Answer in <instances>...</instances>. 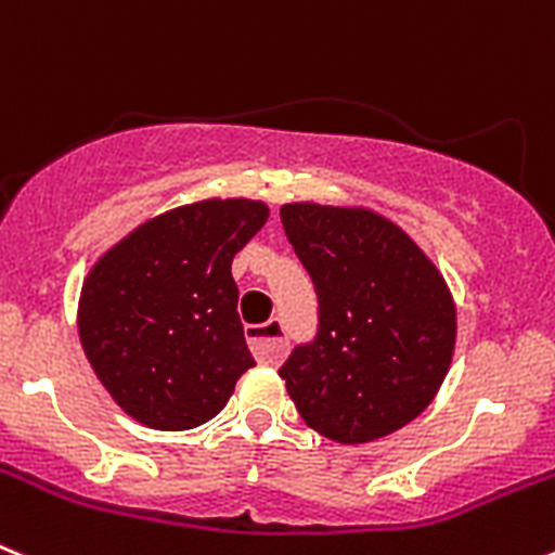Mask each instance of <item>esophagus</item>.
Segmentation results:
<instances>
[{"label":"esophagus","instance_id":"1","mask_svg":"<svg viewBox=\"0 0 555 555\" xmlns=\"http://www.w3.org/2000/svg\"><path fill=\"white\" fill-rule=\"evenodd\" d=\"M247 341L253 356L261 364H278L286 352V327L281 320H269L263 325H249L247 327Z\"/></svg>","mask_w":555,"mask_h":555}]
</instances>
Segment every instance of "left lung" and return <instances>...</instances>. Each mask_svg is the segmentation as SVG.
<instances>
[{
    "label": "left lung",
    "mask_w": 555,
    "mask_h": 555,
    "mask_svg": "<svg viewBox=\"0 0 555 555\" xmlns=\"http://www.w3.org/2000/svg\"><path fill=\"white\" fill-rule=\"evenodd\" d=\"M281 222L311 274L320 327L281 366L308 428L375 442L423 414L453 361L455 302L423 249L370 208L288 203Z\"/></svg>",
    "instance_id": "left-lung-1"
}]
</instances>
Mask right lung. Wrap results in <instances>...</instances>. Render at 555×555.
Listing matches in <instances>:
<instances>
[{
  "label": "right lung",
  "mask_w": 555,
  "mask_h": 555,
  "mask_svg": "<svg viewBox=\"0 0 555 555\" xmlns=\"http://www.w3.org/2000/svg\"><path fill=\"white\" fill-rule=\"evenodd\" d=\"M267 219L261 199L180 205L146 219L91 267L77 331L127 416L155 430L197 428L255 366L230 263Z\"/></svg>",
  "instance_id": "obj_1"
}]
</instances>
